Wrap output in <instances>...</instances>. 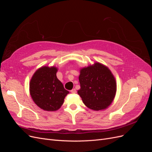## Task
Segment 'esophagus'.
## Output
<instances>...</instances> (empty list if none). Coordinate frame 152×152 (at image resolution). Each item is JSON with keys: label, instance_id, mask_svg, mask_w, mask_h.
<instances>
[{"label": "esophagus", "instance_id": "1", "mask_svg": "<svg viewBox=\"0 0 152 152\" xmlns=\"http://www.w3.org/2000/svg\"><path fill=\"white\" fill-rule=\"evenodd\" d=\"M71 93H72V94H75V93H77L76 89H73L71 90Z\"/></svg>", "mask_w": 152, "mask_h": 152}]
</instances>
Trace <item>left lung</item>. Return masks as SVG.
Returning a JSON list of instances; mask_svg holds the SVG:
<instances>
[{
  "label": "left lung",
  "instance_id": "1",
  "mask_svg": "<svg viewBox=\"0 0 152 152\" xmlns=\"http://www.w3.org/2000/svg\"><path fill=\"white\" fill-rule=\"evenodd\" d=\"M79 80L80 89L77 93L87 108L94 111L107 108L117 92V82L110 69L102 63L80 68Z\"/></svg>",
  "mask_w": 152,
  "mask_h": 152
}]
</instances>
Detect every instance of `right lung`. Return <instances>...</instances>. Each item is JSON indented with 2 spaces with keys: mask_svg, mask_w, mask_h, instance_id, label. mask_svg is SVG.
I'll list each match as a JSON object with an SVG mask.
<instances>
[{
  "mask_svg": "<svg viewBox=\"0 0 152 152\" xmlns=\"http://www.w3.org/2000/svg\"><path fill=\"white\" fill-rule=\"evenodd\" d=\"M58 68L44 66L34 73L30 82V94L34 102L45 111L61 108L69 92L56 77Z\"/></svg>",
  "mask_w": 152,
  "mask_h": 152,
  "instance_id": "obj_1",
  "label": "right lung"
}]
</instances>
